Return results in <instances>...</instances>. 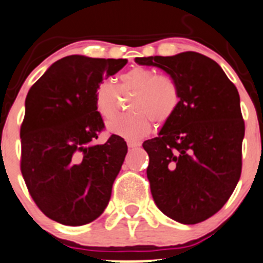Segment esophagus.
Segmentation results:
<instances>
[{"label": "esophagus", "mask_w": 263, "mask_h": 263, "mask_svg": "<svg viewBox=\"0 0 263 263\" xmlns=\"http://www.w3.org/2000/svg\"><path fill=\"white\" fill-rule=\"evenodd\" d=\"M140 145H141V142H139V141H128V142H127V146H128L129 149H135V147H139Z\"/></svg>", "instance_id": "34e87169"}]
</instances>
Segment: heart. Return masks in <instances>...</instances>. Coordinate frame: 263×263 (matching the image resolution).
<instances>
[{
	"mask_svg": "<svg viewBox=\"0 0 263 263\" xmlns=\"http://www.w3.org/2000/svg\"><path fill=\"white\" fill-rule=\"evenodd\" d=\"M119 95H132L126 116L118 117L108 124L111 134L127 140H139L152 129V121L164 124L173 118L180 106L178 87L171 78L147 68L136 67L127 70L114 85L101 81L95 90V106L105 121L119 110Z\"/></svg>",
	"mask_w": 263,
	"mask_h": 263,
	"instance_id": "1",
	"label": "heart"
}]
</instances>
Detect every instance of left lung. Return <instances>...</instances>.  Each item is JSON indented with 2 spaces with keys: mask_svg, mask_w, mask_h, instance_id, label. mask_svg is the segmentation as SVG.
I'll use <instances>...</instances> for the list:
<instances>
[{
  "mask_svg": "<svg viewBox=\"0 0 263 263\" xmlns=\"http://www.w3.org/2000/svg\"><path fill=\"white\" fill-rule=\"evenodd\" d=\"M136 63L164 70L180 92L173 118L142 144L153 199L177 222H202L225 205L241 175L246 127L238 90L215 60L193 51Z\"/></svg>",
  "mask_w": 263,
  "mask_h": 263,
  "instance_id": "obj_1",
  "label": "left lung"
}]
</instances>
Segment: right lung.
<instances>
[{
  "label": "right lung",
  "mask_w": 263,
  "mask_h": 263,
  "mask_svg": "<svg viewBox=\"0 0 263 263\" xmlns=\"http://www.w3.org/2000/svg\"><path fill=\"white\" fill-rule=\"evenodd\" d=\"M126 64V59L67 56L28 92L20 127V171L37 207L56 222H92L110 200L127 144L117 135L95 144L105 128L96 110L95 90Z\"/></svg>",
  "instance_id": "right-lung-1"
}]
</instances>
